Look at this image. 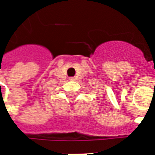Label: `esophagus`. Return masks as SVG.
I'll return each instance as SVG.
<instances>
[{
    "mask_svg": "<svg viewBox=\"0 0 155 155\" xmlns=\"http://www.w3.org/2000/svg\"><path fill=\"white\" fill-rule=\"evenodd\" d=\"M74 80H76V78H75V77L70 78V81H74Z\"/></svg>",
    "mask_w": 155,
    "mask_h": 155,
    "instance_id": "1",
    "label": "esophagus"
}]
</instances>
